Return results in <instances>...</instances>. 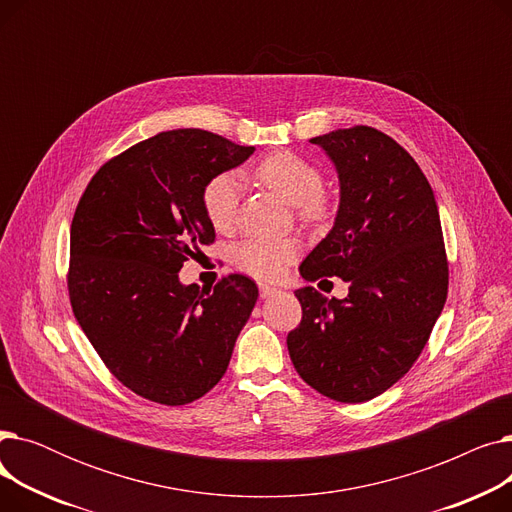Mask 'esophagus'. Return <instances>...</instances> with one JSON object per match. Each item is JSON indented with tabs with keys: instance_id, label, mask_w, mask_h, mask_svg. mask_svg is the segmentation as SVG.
I'll list each match as a JSON object with an SVG mask.
<instances>
[{
	"instance_id": "34e87169",
	"label": "esophagus",
	"mask_w": 512,
	"mask_h": 512,
	"mask_svg": "<svg viewBox=\"0 0 512 512\" xmlns=\"http://www.w3.org/2000/svg\"><path fill=\"white\" fill-rule=\"evenodd\" d=\"M278 292H280V290L274 288V286H267V284H261V286H259L261 299H270V297H274V294H278Z\"/></svg>"
}]
</instances>
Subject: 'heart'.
Here are the masks:
<instances>
[{
	"label": "heart",
	"instance_id": "obj_1",
	"mask_svg": "<svg viewBox=\"0 0 512 512\" xmlns=\"http://www.w3.org/2000/svg\"><path fill=\"white\" fill-rule=\"evenodd\" d=\"M253 178L276 195L294 203L299 218L305 222H324L332 215V197L321 188L324 176L307 157L292 151H274L259 159ZM201 207L209 226L228 232L234 226L238 211V180L232 174L213 176L201 191ZM299 242L280 240H242L232 251V263L240 272L255 280H278L286 267L297 259Z\"/></svg>",
	"mask_w": 512,
	"mask_h": 512
}]
</instances>
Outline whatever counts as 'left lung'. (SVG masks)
I'll use <instances>...</instances> for the list:
<instances>
[{"label":"left lung","mask_w":512,"mask_h":512,"mask_svg":"<svg viewBox=\"0 0 512 512\" xmlns=\"http://www.w3.org/2000/svg\"><path fill=\"white\" fill-rule=\"evenodd\" d=\"M334 161L340 205L330 234L301 263L307 282L338 276L348 297L299 288L294 369L319 394L365 402L419 359L448 294V259L432 186L417 161L371 126L311 139Z\"/></svg>","instance_id":"8db88e82"}]
</instances>
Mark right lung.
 I'll return each mask as SVG.
<instances>
[{"instance_id":"obj_1","label":"right lung","mask_w":512,"mask_h":512,"mask_svg":"<svg viewBox=\"0 0 512 512\" xmlns=\"http://www.w3.org/2000/svg\"><path fill=\"white\" fill-rule=\"evenodd\" d=\"M253 151L199 128L159 132L105 161L76 205L74 317L114 378L159 405H188L222 380L259 297L240 274L213 292L178 280L215 240L203 186Z\"/></svg>"}]
</instances>
